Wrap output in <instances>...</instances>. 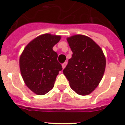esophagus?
Masks as SVG:
<instances>
[{
    "label": "esophagus",
    "instance_id": "1",
    "mask_svg": "<svg viewBox=\"0 0 125 125\" xmlns=\"http://www.w3.org/2000/svg\"><path fill=\"white\" fill-rule=\"evenodd\" d=\"M66 64H67V62H64L62 64V68H64L66 67Z\"/></svg>",
    "mask_w": 125,
    "mask_h": 125
}]
</instances>
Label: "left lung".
I'll use <instances>...</instances> for the list:
<instances>
[{"label":"left lung","instance_id":"left-lung-1","mask_svg":"<svg viewBox=\"0 0 125 125\" xmlns=\"http://www.w3.org/2000/svg\"><path fill=\"white\" fill-rule=\"evenodd\" d=\"M72 58L63 70L71 88L81 95L90 94L103 76L106 59L102 50L90 38L77 35L67 39Z\"/></svg>","mask_w":125,"mask_h":125}]
</instances>
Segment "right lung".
I'll use <instances>...</instances> for the list:
<instances>
[{
    "label": "right lung",
    "mask_w": 125,
    "mask_h": 125,
    "mask_svg": "<svg viewBox=\"0 0 125 125\" xmlns=\"http://www.w3.org/2000/svg\"><path fill=\"white\" fill-rule=\"evenodd\" d=\"M60 36L44 34L31 41L20 57V69L25 83L37 95H44L54 86L59 72L62 70L58 55L53 50Z\"/></svg>",
    "instance_id": "right-lung-1"
}]
</instances>
